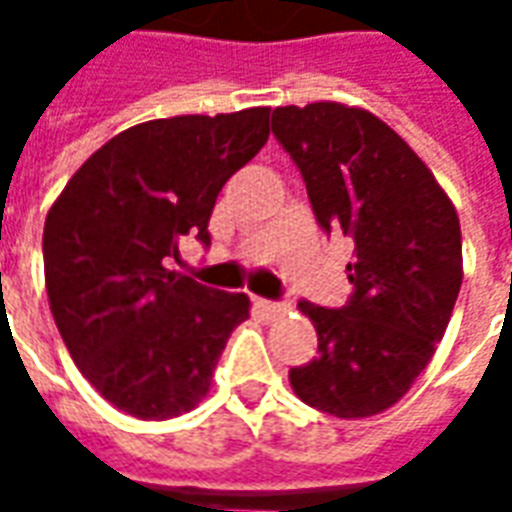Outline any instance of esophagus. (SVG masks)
<instances>
[{
    "label": "esophagus",
    "instance_id": "34e87169",
    "mask_svg": "<svg viewBox=\"0 0 512 512\" xmlns=\"http://www.w3.org/2000/svg\"><path fill=\"white\" fill-rule=\"evenodd\" d=\"M255 307L263 312L266 318H277V315H282V312H285V307H282V304H277V301H268V299H255Z\"/></svg>",
    "mask_w": 512,
    "mask_h": 512
}]
</instances>
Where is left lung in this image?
Masks as SVG:
<instances>
[{
    "instance_id": "8db88e82",
    "label": "left lung",
    "mask_w": 512,
    "mask_h": 512,
    "mask_svg": "<svg viewBox=\"0 0 512 512\" xmlns=\"http://www.w3.org/2000/svg\"><path fill=\"white\" fill-rule=\"evenodd\" d=\"M271 131L301 169L318 224L354 238L351 301H299L318 356L290 370V386L332 417H373L406 395L447 332L463 282L458 213L428 164L367 109L277 106Z\"/></svg>"
}]
</instances>
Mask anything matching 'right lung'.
Here are the masks:
<instances>
[{"label":"right lung","mask_w":512,"mask_h":512,"mask_svg":"<svg viewBox=\"0 0 512 512\" xmlns=\"http://www.w3.org/2000/svg\"><path fill=\"white\" fill-rule=\"evenodd\" d=\"M268 106L147 120L76 169L43 227L54 323L82 376L136 419H172L211 392L246 293L164 268L180 235L211 241L216 197L268 139Z\"/></svg>","instance_id":"1"}]
</instances>
